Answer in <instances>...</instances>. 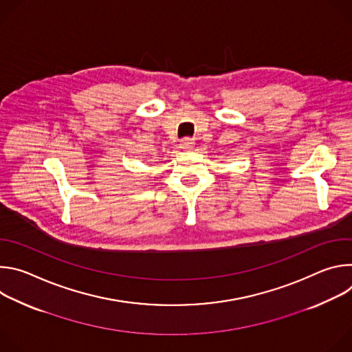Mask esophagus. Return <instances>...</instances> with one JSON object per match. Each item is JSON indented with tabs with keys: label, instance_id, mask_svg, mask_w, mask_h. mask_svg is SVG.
I'll return each instance as SVG.
<instances>
[{
	"label": "esophagus",
	"instance_id": "esophagus-1",
	"mask_svg": "<svg viewBox=\"0 0 352 352\" xmlns=\"http://www.w3.org/2000/svg\"><path fill=\"white\" fill-rule=\"evenodd\" d=\"M195 139H192V138H184L182 140H181V148L182 150H190L193 146H195V142H193Z\"/></svg>",
	"mask_w": 352,
	"mask_h": 352
}]
</instances>
